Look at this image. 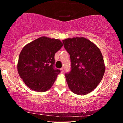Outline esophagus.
<instances>
[{
    "mask_svg": "<svg viewBox=\"0 0 123 123\" xmlns=\"http://www.w3.org/2000/svg\"><path fill=\"white\" fill-rule=\"evenodd\" d=\"M60 70H61V73H63V71H64L63 68H61V69H60Z\"/></svg>",
    "mask_w": 123,
    "mask_h": 123,
    "instance_id": "obj_1",
    "label": "esophagus"
}]
</instances>
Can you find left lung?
Returning a JSON list of instances; mask_svg holds the SVG:
<instances>
[{
  "mask_svg": "<svg viewBox=\"0 0 123 123\" xmlns=\"http://www.w3.org/2000/svg\"><path fill=\"white\" fill-rule=\"evenodd\" d=\"M62 42L71 61V71L65 74L68 87L76 94H88L97 87L105 73L101 51L94 43L83 37Z\"/></svg>",
  "mask_w": 123,
  "mask_h": 123,
  "instance_id": "left-lung-1",
  "label": "left lung"
}]
</instances>
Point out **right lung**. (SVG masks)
Masks as SVG:
<instances>
[{
	"label": "right lung",
	"instance_id": "add662e5",
	"mask_svg": "<svg viewBox=\"0 0 123 123\" xmlns=\"http://www.w3.org/2000/svg\"><path fill=\"white\" fill-rule=\"evenodd\" d=\"M63 46L58 39L43 36L23 47L19 54L18 72L27 86L32 90L43 92L53 86L60 73L55 69V54Z\"/></svg>",
	"mask_w": 123,
	"mask_h": 123
}]
</instances>
